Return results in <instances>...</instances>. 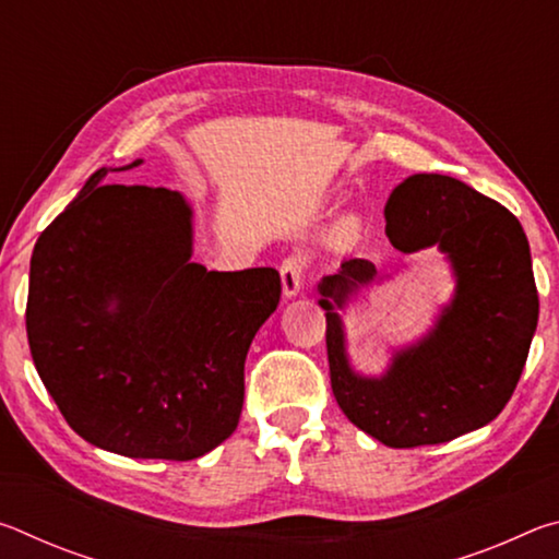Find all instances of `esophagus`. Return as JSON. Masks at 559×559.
Masks as SVG:
<instances>
[{"label":"esophagus","instance_id":"esophagus-1","mask_svg":"<svg viewBox=\"0 0 559 559\" xmlns=\"http://www.w3.org/2000/svg\"><path fill=\"white\" fill-rule=\"evenodd\" d=\"M306 269H308V257L302 253H296V257H288L281 263V286H283V296L286 298H296L300 288H302V278H306Z\"/></svg>","mask_w":559,"mask_h":559}]
</instances>
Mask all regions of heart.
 Wrapping results in <instances>:
<instances>
[{
    "instance_id": "heart-1",
    "label": "heart",
    "mask_w": 559,
    "mask_h": 559,
    "mask_svg": "<svg viewBox=\"0 0 559 559\" xmlns=\"http://www.w3.org/2000/svg\"><path fill=\"white\" fill-rule=\"evenodd\" d=\"M359 234H362V222H359L355 214H349V216H343V219L333 226V231H330V241L345 249V246L357 243Z\"/></svg>"
}]
</instances>
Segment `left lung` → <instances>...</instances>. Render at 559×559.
<instances>
[{
	"instance_id": "1",
	"label": "left lung",
	"mask_w": 559,
	"mask_h": 559,
	"mask_svg": "<svg viewBox=\"0 0 559 559\" xmlns=\"http://www.w3.org/2000/svg\"><path fill=\"white\" fill-rule=\"evenodd\" d=\"M384 219L402 253L439 249L456 286L427 335L394 349L382 374H362L343 310L380 281L374 263L349 259L320 278L330 384L347 419L384 447L443 443L493 421L523 374L540 313L527 236L506 206L449 175L406 177Z\"/></svg>"
}]
</instances>
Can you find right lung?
I'll use <instances>...</instances> for the list:
<instances>
[{
	"label": "right lung",
	"mask_w": 559,
	"mask_h": 559,
	"mask_svg": "<svg viewBox=\"0 0 559 559\" xmlns=\"http://www.w3.org/2000/svg\"><path fill=\"white\" fill-rule=\"evenodd\" d=\"M106 175L93 173L34 246L36 372L93 447L200 459L239 427L246 353L278 308L281 276L206 271L192 261L194 212L182 194L100 185Z\"/></svg>",
	"instance_id": "1"
}]
</instances>
